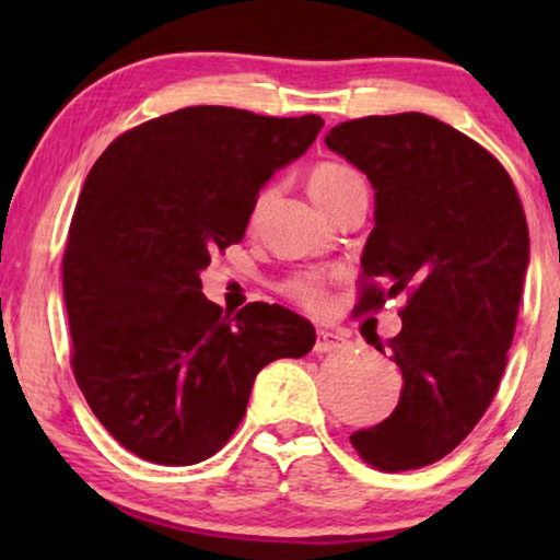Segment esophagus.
<instances>
[{
    "instance_id": "34e87169",
    "label": "esophagus",
    "mask_w": 560,
    "mask_h": 560,
    "mask_svg": "<svg viewBox=\"0 0 560 560\" xmlns=\"http://www.w3.org/2000/svg\"><path fill=\"white\" fill-rule=\"evenodd\" d=\"M343 343V336L336 334V331H320L316 334V351L318 354H326V351H336Z\"/></svg>"
}]
</instances>
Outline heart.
I'll return each instance as SVG.
<instances>
[{
	"label": "heart",
	"instance_id": "obj_1",
	"mask_svg": "<svg viewBox=\"0 0 560 560\" xmlns=\"http://www.w3.org/2000/svg\"><path fill=\"white\" fill-rule=\"evenodd\" d=\"M359 186H364L362 178H359V173H354L351 167L341 163H331V160L313 165L308 173V190L324 211L331 209L336 201H341L349 190H354ZM262 201L265 198H259L257 209L262 206ZM326 290H328V278L324 272H316V270L298 272L290 280L282 282V293L313 311L324 308L326 305Z\"/></svg>",
	"mask_w": 560,
	"mask_h": 560
}]
</instances>
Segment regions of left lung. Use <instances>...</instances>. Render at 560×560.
I'll use <instances>...</instances> for the list:
<instances>
[{
  "mask_svg": "<svg viewBox=\"0 0 560 560\" xmlns=\"http://www.w3.org/2000/svg\"><path fill=\"white\" fill-rule=\"evenodd\" d=\"M326 144L374 188L359 311L408 298L387 343L400 402L351 446L382 471L420 469L471 433L500 387L530 262L523 203L497 158L428 114L343 121Z\"/></svg>",
  "mask_w": 560,
  "mask_h": 560,
  "instance_id": "1",
  "label": "left lung"
}]
</instances>
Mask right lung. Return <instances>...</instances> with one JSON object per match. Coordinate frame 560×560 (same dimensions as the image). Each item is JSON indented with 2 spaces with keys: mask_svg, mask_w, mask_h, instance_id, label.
<instances>
[{
  "mask_svg": "<svg viewBox=\"0 0 560 560\" xmlns=\"http://www.w3.org/2000/svg\"><path fill=\"white\" fill-rule=\"evenodd\" d=\"M320 127L318 114L186 106L119 135L91 167L63 255L71 366L94 416L144 462L217 454L257 372L316 343L311 320L282 305L224 313L201 272L244 240L259 188Z\"/></svg>",
  "mask_w": 560,
  "mask_h": 560,
  "instance_id": "right-lung-1",
  "label": "right lung"
}]
</instances>
